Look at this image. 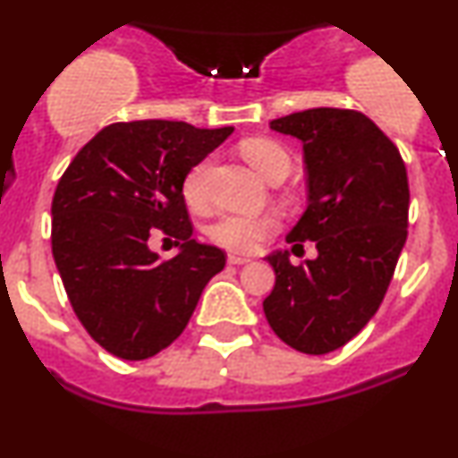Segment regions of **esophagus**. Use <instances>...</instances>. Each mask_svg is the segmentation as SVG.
Instances as JSON below:
<instances>
[{
  "instance_id": "obj_1",
  "label": "esophagus",
  "mask_w": 458,
  "mask_h": 458,
  "mask_svg": "<svg viewBox=\"0 0 458 458\" xmlns=\"http://www.w3.org/2000/svg\"><path fill=\"white\" fill-rule=\"evenodd\" d=\"M228 262L230 265H247V262H251V259L250 256L236 254V251H233V254H228Z\"/></svg>"
}]
</instances>
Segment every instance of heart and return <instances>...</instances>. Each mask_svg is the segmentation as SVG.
<instances>
[{
  "mask_svg": "<svg viewBox=\"0 0 458 458\" xmlns=\"http://www.w3.org/2000/svg\"><path fill=\"white\" fill-rule=\"evenodd\" d=\"M241 155L254 167L262 178H269L280 170L291 167L288 152L277 141L267 138H251L241 144ZM211 170V161H199L187 172L182 181V193L191 207H202L207 202V178ZM277 228V217L273 215H243L225 213L208 230L213 243L228 247L236 251L256 250L262 241Z\"/></svg>",
  "mask_w": 458,
  "mask_h": 458,
  "instance_id": "obj_1",
  "label": "heart"
}]
</instances>
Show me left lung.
I'll list each match as a JSON object with an SVG mask.
<instances>
[{"instance_id":"8db88e82","label":"left lung","mask_w":458,"mask_h":458,"mask_svg":"<svg viewBox=\"0 0 458 458\" xmlns=\"http://www.w3.org/2000/svg\"><path fill=\"white\" fill-rule=\"evenodd\" d=\"M303 144L308 208L286 236L318 256H265L276 286L262 301L277 338L308 355L340 349L379 310L407 241L409 182L401 152L368 115L317 107L271 120Z\"/></svg>"}]
</instances>
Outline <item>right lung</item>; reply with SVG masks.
Returning <instances> with one entry per match:
<instances>
[{
	"mask_svg": "<svg viewBox=\"0 0 458 458\" xmlns=\"http://www.w3.org/2000/svg\"><path fill=\"white\" fill-rule=\"evenodd\" d=\"M233 131L174 120L109 124L57 182L55 267L77 318L112 355L138 361L170 346L224 269V251L191 236L182 181ZM152 233L175 239L174 259L149 250Z\"/></svg>",
	"mask_w": 458,
	"mask_h": 458,
	"instance_id": "1",
	"label": "right lung"
}]
</instances>
